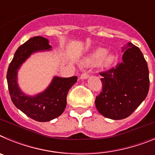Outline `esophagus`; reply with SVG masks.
<instances>
[{"instance_id":"esophagus-1","label":"esophagus","mask_w":155,"mask_h":155,"mask_svg":"<svg viewBox=\"0 0 155 155\" xmlns=\"http://www.w3.org/2000/svg\"><path fill=\"white\" fill-rule=\"evenodd\" d=\"M88 77H89V74H88V72L85 71V72H84V73L81 74V78L86 79V78H87Z\"/></svg>"}]
</instances>
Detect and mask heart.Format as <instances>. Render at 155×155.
<instances>
[{"label":"heart","mask_w":155,"mask_h":155,"mask_svg":"<svg viewBox=\"0 0 155 155\" xmlns=\"http://www.w3.org/2000/svg\"><path fill=\"white\" fill-rule=\"evenodd\" d=\"M107 50L103 48H98L91 53L90 57L86 59V64H97L102 63L104 66H110L115 61V57L113 54H106Z\"/></svg>","instance_id":"b5f03b06"}]
</instances>
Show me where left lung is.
<instances>
[{"instance_id": "obj_1", "label": "left lung", "mask_w": 155, "mask_h": 155, "mask_svg": "<svg viewBox=\"0 0 155 155\" xmlns=\"http://www.w3.org/2000/svg\"><path fill=\"white\" fill-rule=\"evenodd\" d=\"M122 50L123 62L99 73L102 90L95 98L98 112L112 120L130 116L147 97L150 86L147 64L140 50L131 42Z\"/></svg>"}]
</instances>
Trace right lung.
Masks as SVG:
<instances>
[{"mask_svg":"<svg viewBox=\"0 0 155 155\" xmlns=\"http://www.w3.org/2000/svg\"><path fill=\"white\" fill-rule=\"evenodd\" d=\"M49 41L42 36L32 37L16 50L7 72L8 90L12 102L32 120L47 122L61 116L67 105V95L78 77H55L44 92L35 97L23 94L17 84L18 69L33 52L50 50Z\"/></svg>","mask_w":155,"mask_h":155,"instance_id":"right-lung-1","label":"right lung"}]
</instances>
